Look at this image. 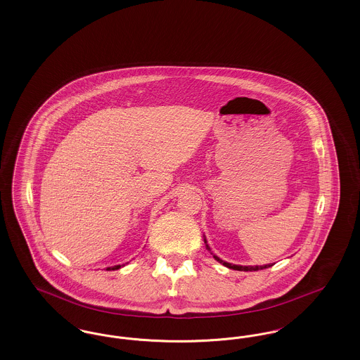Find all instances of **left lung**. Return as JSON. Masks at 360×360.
Instances as JSON below:
<instances>
[{
    "instance_id": "obj_1",
    "label": "left lung",
    "mask_w": 360,
    "mask_h": 360,
    "mask_svg": "<svg viewBox=\"0 0 360 360\" xmlns=\"http://www.w3.org/2000/svg\"><path fill=\"white\" fill-rule=\"evenodd\" d=\"M204 241H205L206 250H207V251H210V254L213 255V257H214L219 263H221V264H224V266H225V267H228V269L238 270V271H257V270L269 269V267H271V266H273V264H264V266H240V264H232V263H228V262H225V260L220 259V257H217V255H214V254L212 252V250H210V247H209V244H207V241H206V238H204Z\"/></svg>"
}]
</instances>
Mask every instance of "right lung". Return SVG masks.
<instances>
[{
    "mask_svg": "<svg viewBox=\"0 0 360 360\" xmlns=\"http://www.w3.org/2000/svg\"><path fill=\"white\" fill-rule=\"evenodd\" d=\"M121 266H122V264H117V266H113V267H106V270H108V271H112V270H119V269H121Z\"/></svg>",
    "mask_w": 360,
    "mask_h": 360,
    "instance_id": "1",
    "label": "right lung"
}]
</instances>
